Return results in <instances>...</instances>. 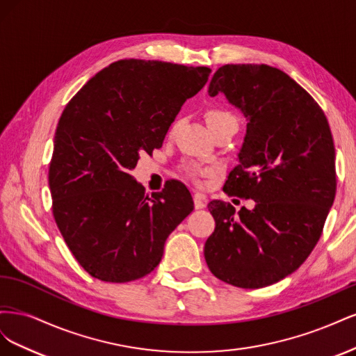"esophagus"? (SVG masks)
<instances>
[{"label":"esophagus","mask_w":356,"mask_h":356,"mask_svg":"<svg viewBox=\"0 0 356 356\" xmlns=\"http://www.w3.org/2000/svg\"><path fill=\"white\" fill-rule=\"evenodd\" d=\"M193 202H195V208H196V209H203V208H207V203H208L207 197L202 196V195H199V193H196L195 197H193Z\"/></svg>","instance_id":"obj_1"}]
</instances>
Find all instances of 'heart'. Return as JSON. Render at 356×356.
I'll list each match as a JSON object with an SVG mask.
<instances>
[{"mask_svg":"<svg viewBox=\"0 0 356 356\" xmlns=\"http://www.w3.org/2000/svg\"><path fill=\"white\" fill-rule=\"evenodd\" d=\"M207 122H208V126L211 127L212 132H215V131H217V129H221L224 126L233 124V123L238 124V122H236V117L232 113L225 111V110H209L207 113ZM177 126H178V122H175L174 124H172L170 134L175 131ZM186 174L191 179H197L199 177L203 175V172L196 169V168H193V166H187L186 168Z\"/></svg>","mask_w":356,"mask_h":356,"instance_id":"1","label":"heart"}]
</instances>
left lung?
<instances>
[{
	"label": "left lung",
	"instance_id": "obj_1",
	"mask_svg": "<svg viewBox=\"0 0 356 356\" xmlns=\"http://www.w3.org/2000/svg\"><path fill=\"white\" fill-rule=\"evenodd\" d=\"M224 93L246 117V136L224 184L254 199L252 211L212 200L215 230L204 260L220 281L263 288L286 277L316 246L336 197V152L318 102L284 71L254 63L224 65L209 95Z\"/></svg>",
	"mask_w": 356,
	"mask_h": 356
}]
</instances>
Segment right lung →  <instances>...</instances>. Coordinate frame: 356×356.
Instances as JSON below:
<instances>
[{
  "mask_svg": "<svg viewBox=\"0 0 356 356\" xmlns=\"http://www.w3.org/2000/svg\"><path fill=\"white\" fill-rule=\"evenodd\" d=\"M209 74L208 67L122 59L67 104L49 168L51 211L92 277L123 284L153 272L168 236L195 208L179 181L148 197L131 170L139 153L161 147L182 104Z\"/></svg>",
  "mask_w": 356,
  "mask_h": 356,
  "instance_id": "add662e5",
  "label": "right lung"
}]
</instances>
